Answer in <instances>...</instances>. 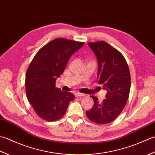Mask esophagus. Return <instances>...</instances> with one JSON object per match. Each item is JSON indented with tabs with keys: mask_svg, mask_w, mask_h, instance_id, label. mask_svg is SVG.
I'll list each match as a JSON object with an SVG mask.
<instances>
[{
	"mask_svg": "<svg viewBox=\"0 0 155 155\" xmlns=\"http://www.w3.org/2000/svg\"><path fill=\"white\" fill-rule=\"evenodd\" d=\"M85 95L84 94H81V93H80V92H75V97H81V96H84Z\"/></svg>",
	"mask_w": 155,
	"mask_h": 155,
	"instance_id": "esophagus-1",
	"label": "esophagus"
}]
</instances>
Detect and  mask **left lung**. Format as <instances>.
<instances>
[{
	"instance_id": "8db88e82",
	"label": "left lung",
	"mask_w": 155,
	"mask_h": 155,
	"mask_svg": "<svg viewBox=\"0 0 155 155\" xmlns=\"http://www.w3.org/2000/svg\"><path fill=\"white\" fill-rule=\"evenodd\" d=\"M87 44L97 58V82L106 94L102 102L91 96L94 106L86 111V116L96 124H108L118 117L127 102L131 86L130 70L122 53L108 43L100 41Z\"/></svg>"
}]
</instances>
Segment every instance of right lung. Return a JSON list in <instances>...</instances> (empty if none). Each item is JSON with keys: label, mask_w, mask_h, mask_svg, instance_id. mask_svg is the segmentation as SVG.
I'll return each mask as SVG.
<instances>
[{"label": "right lung", "mask_w": 155, "mask_h": 155, "mask_svg": "<svg viewBox=\"0 0 155 155\" xmlns=\"http://www.w3.org/2000/svg\"><path fill=\"white\" fill-rule=\"evenodd\" d=\"M84 44L58 38L41 48L31 62L25 77L27 97L35 113L45 120L61 118L74 100L73 94L56 87L55 81L71 56Z\"/></svg>", "instance_id": "obj_1"}]
</instances>
